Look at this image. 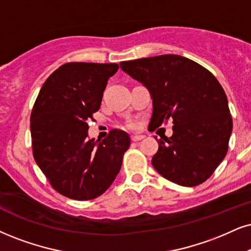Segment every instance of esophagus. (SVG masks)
<instances>
[{
    "instance_id": "1",
    "label": "esophagus",
    "mask_w": 251,
    "mask_h": 251,
    "mask_svg": "<svg viewBox=\"0 0 251 251\" xmlns=\"http://www.w3.org/2000/svg\"><path fill=\"white\" fill-rule=\"evenodd\" d=\"M144 138L143 135H132L131 136V141L132 142H138V141H142Z\"/></svg>"
}]
</instances>
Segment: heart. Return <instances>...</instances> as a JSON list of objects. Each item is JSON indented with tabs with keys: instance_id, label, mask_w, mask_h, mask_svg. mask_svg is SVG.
Masks as SVG:
<instances>
[{
	"instance_id": "1",
	"label": "heart",
	"mask_w": 251,
	"mask_h": 251,
	"mask_svg": "<svg viewBox=\"0 0 251 251\" xmlns=\"http://www.w3.org/2000/svg\"><path fill=\"white\" fill-rule=\"evenodd\" d=\"M129 126H130V128H132V129H135V128H137V125H136V123H130Z\"/></svg>"
}]
</instances>
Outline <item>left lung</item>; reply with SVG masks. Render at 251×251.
I'll return each mask as SVG.
<instances>
[{
  "instance_id": "1",
  "label": "left lung",
  "mask_w": 251,
  "mask_h": 251,
  "mask_svg": "<svg viewBox=\"0 0 251 251\" xmlns=\"http://www.w3.org/2000/svg\"><path fill=\"white\" fill-rule=\"evenodd\" d=\"M120 66L151 93L150 130L173 122L171 137L157 140L158 151L151 159L156 171L181 186L206 181L227 154L233 129L220 82L203 66L178 54L121 61Z\"/></svg>"
}]
</instances>
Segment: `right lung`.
Returning a JSON list of instances; mask_svg holds the SVG:
<instances>
[{
    "label": "right lung",
    "instance_id": "right-lung-1",
    "mask_svg": "<svg viewBox=\"0 0 251 251\" xmlns=\"http://www.w3.org/2000/svg\"><path fill=\"white\" fill-rule=\"evenodd\" d=\"M117 64L67 63L46 79L30 117L32 153L58 193L74 200L100 197L115 180L130 147L126 132L88 140L87 121L100 108Z\"/></svg>",
    "mask_w": 251,
    "mask_h": 251
}]
</instances>
